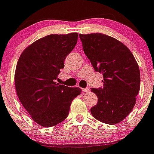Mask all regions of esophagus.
<instances>
[{
	"instance_id": "esophagus-1",
	"label": "esophagus",
	"mask_w": 154,
	"mask_h": 154,
	"mask_svg": "<svg viewBox=\"0 0 154 154\" xmlns=\"http://www.w3.org/2000/svg\"><path fill=\"white\" fill-rule=\"evenodd\" d=\"M82 91H83L84 92H85V93H87V92H89V88H82Z\"/></svg>"
}]
</instances>
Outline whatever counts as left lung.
Returning <instances> with one entry per match:
<instances>
[{"mask_svg": "<svg viewBox=\"0 0 154 154\" xmlns=\"http://www.w3.org/2000/svg\"><path fill=\"white\" fill-rule=\"evenodd\" d=\"M84 52L97 72L103 73V88H92L97 96L91 108L96 119L117 124L134 107L140 89V70L133 54L122 42L102 33L80 34Z\"/></svg>", "mask_w": 154, "mask_h": 154, "instance_id": "1", "label": "left lung"}]
</instances>
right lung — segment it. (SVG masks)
<instances>
[{"label": "right lung", "instance_id": "1", "mask_svg": "<svg viewBox=\"0 0 154 154\" xmlns=\"http://www.w3.org/2000/svg\"><path fill=\"white\" fill-rule=\"evenodd\" d=\"M78 34L49 35L25 48L15 71L16 94L37 124L51 127L65 120L71 103L81 93L77 87L56 83L66 56L73 51Z\"/></svg>", "mask_w": 154, "mask_h": 154}]
</instances>
